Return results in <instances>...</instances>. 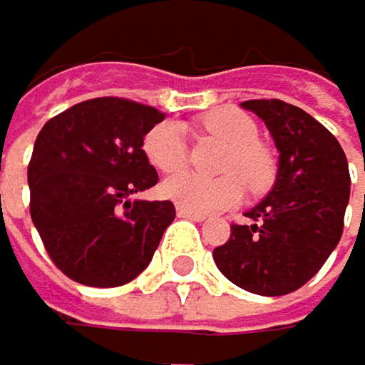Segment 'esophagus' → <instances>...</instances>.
I'll return each instance as SVG.
<instances>
[{
	"instance_id": "obj_1",
	"label": "esophagus",
	"mask_w": 365,
	"mask_h": 365,
	"mask_svg": "<svg viewBox=\"0 0 365 365\" xmlns=\"http://www.w3.org/2000/svg\"><path fill=\"white\" fill-rule=\"evenodd\" d=\"M177 217L192 219V221H205V215L203 212H195V210H188L184 205H177Z\"/></svg>"
}]
</instances>
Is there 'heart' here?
Masks as SVG:
<instances>
[{"label": "heart", "instance_id": "1", "mask_svg": "<svg viewBox=\"0 0 365 365\" xmlns=\"http://www.w3.org/2000/svg\"><path fill=\"white\" fill-rule=\"evenodd\" d=\"M203 127L210 135L227 146V153L219 166V170L227 175L219 179H205L192 173L173 175L162 184L166 199L195 210V212H215V210L234 205L243 197V186L238 177L254 190L269 184L274 164L267 150L256 144L258 127L250 115L236 109H217L205 115ZM144 155L150 166L160 173L179 170L186 162L184 127L173 120L153 127L144 138Z\"/></svg>", "mask_w": 365, "mask_h": 365}]
</instances>
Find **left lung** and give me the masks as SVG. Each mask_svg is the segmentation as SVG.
I'll return each mask as SVG.
<instances>
[{
    "instance_id": "8db88e82",
    "label": "left lung",
    "mask_w": 365,
    "mask_h": 365,
    "mask_svg": "<svg viewBox=\"0 0 365 365\" xmlns=\"http://www.w3.org/2000/svg\"><path fill=\"white\" fill-rule=\"evenodd\" d=\"M278 148L272 190L232 225L215 250L221 274L250 293L287 296L307 284L337 247L350 197L346 155L335 135L304 109L282 101H247Z\"/></svg>"
}]
</instances>
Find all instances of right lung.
Segmentation results:
<instances>
[{
	"label": "right lung",
	"instance_id": "1",
	"mask_svg": "<svg viewBox=\"0 0 365 365\" xmlns=\"http://www.w3.org/2000/svg\"><path fill=\"white\" fill-rule=\"evenodd\" d=\"M164 118L133 101L93 98L43 124L28 166L30 217L67 278L120 287L148 267L175 205L133 197L160 179L142 146Z\"/></svg>",
	"mask_w": 365,
	"mask_h": 365
}]
</instances>
